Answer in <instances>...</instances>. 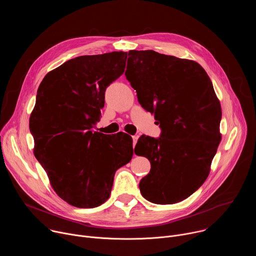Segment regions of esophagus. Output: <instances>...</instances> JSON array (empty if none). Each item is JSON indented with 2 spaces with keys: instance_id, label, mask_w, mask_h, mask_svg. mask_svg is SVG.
<instances>
[{
  "instance_id": "esophagus-1",
  "label": "esophagus",
  "mask_w": 256,
  "mask_h": 256,
  "mask_svg": "<svg viewBox=\"0 0 256 256\" xmlns=\"http://www.w3.org/2000/svg\"><path fill=\"white\" fill-rule=\"evenodd\" d=\"M132 140H134V146H136V142H138V136H132Z\"/></svg>"
}]
</instances>
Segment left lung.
Returning <instances> with one entry per match:
<instances>
[{"label": "left lung", "instance_id": "left-lung-1", "mask_svg": "<svg viewBox=\"0 0 256 256\" xmlns=\"http://www.w3.org/2000/svg\"><path fill=\"white\" fill-rule=\"evenodd\" d=\"M126 77L161 128L160 138L142 134L136 146L151 163L140 194L157 204L184 200L206 181L221 142L222 109L212 81L196 62L154 50H130Z\"/></svg>", "mask_w": 256, "mask_h": 256}]
</instances>
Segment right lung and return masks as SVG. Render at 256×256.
<instances>
[{"instance_id":"1","label":"right lung","mask_w":256,"mask_h":256,"mask_svg":"<svg viewBox=\"0 0 256 256\" xmlns=\"http://www.w3.org/2000/svg\"><path fill=\"white\" fill-rule=\"evenodd\" d=\"M128 52L81 56L50 70L40 83L29 120L34 155L64 202L91 208L110 196L116 171L132 157L122 132H94L105 90L124 72Z\"/></svg>"}]
</instances>
